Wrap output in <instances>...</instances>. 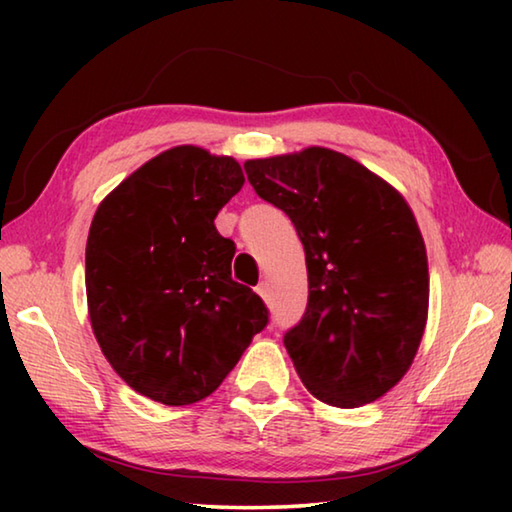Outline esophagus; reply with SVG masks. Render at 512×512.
Returning a JSON list of instances; mask_svg holds the SVG:
<instances>
[{"label":"esophagus","mask_w":512,"mask_h":512,"mask_svg":"<svg viewBox=\"0 0 512 512\" xmlns=\"http://www.w3.org/2000/svg\"><path fill=\"white\" fill-rule=\"evenodd\" d=\"M255 291L259 293V296H262L264 300H268V298H271V287H268V282L266 280H262V282H259L257 284V287H255Z\"/></svg>","instance_id":"34e87169"}]
</instances>
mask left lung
Instances as JSON below:
<instances>
[{
	"mask_svg": "<svg viewBox=\"0 0 512 512\" xmlns=\"http://www.w3.org/2000/svg\"><path fill=\"white\" fill-rule=\"evenodd\" d=\"M244 169L305 248L307 309L284 334L302 384L341 409L375 402L409 370L427 325V250L411 207L363 164L320 146Z\"/></svg>",
	"mask_w": 512,
	"mask_h": 512,
	"instance_id": "1",
	"label": "left lung"
}]
</instances>
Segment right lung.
I'll list each match as a JSON object with an SVG mask.
<instances>
[{
	"label": "right lung",
	"instance_id": "obj_1",
	"mask_svg": "<svg viewBox=\"0 0 512 512\" xmlns=\"http://www.w3.org/2000/svg\"><path fill=\"white\" fill-rule=\"evenodd\" d=\"M241 185L237 160L176 146L128 176L92 219L94 336L117 375L155 402L214 393L268 325L264 300L232 280L235 241L214 225Z\"/></svg>",
	"mask_w": 512,
	"mask_h": 512
}]
</instances>
